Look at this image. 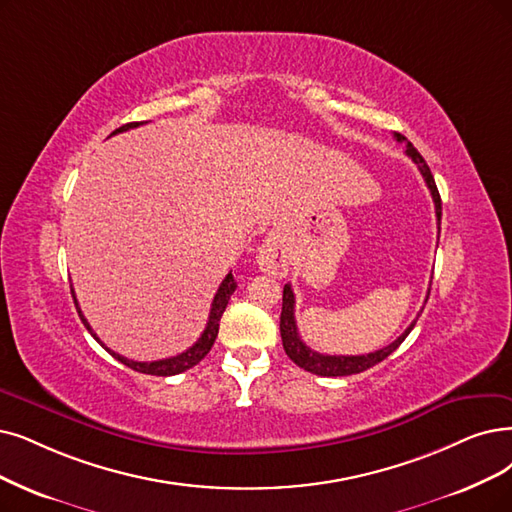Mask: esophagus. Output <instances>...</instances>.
<instances>
[{"label": "esophagus", "instance_id": "34e87169", "mask_svg": "<svg viewBox=\"0 0 512 512\" xmlns=\"http://www.w3.org/2000/svg\"><path fill=\"white\" fill-rule=\"evenodd\" d=\"M256 262H258L260 271L269 273L273 277H283L285 273H288L290 258H288V250H285V245L279 239V235L271 233L264 237V241L258 248V254H256Z\"/></svg>", "mask_w": 512, "mask_h": 512}]
</instances>
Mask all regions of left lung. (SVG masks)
Masks as SVG:
<instances>
[{"label": "left lung", "instance_id": "1", "mask_svg": "<svg viewBox=\"0 0 512 512\" xmlns=\"http://www.w3.org/2000/svg\"><path fill=\"white\" fill-rule=\"evenodd\" d=\"M395 138L399 142H405L407 149V157H412V161L418 166L428 191H431L433 195V201H435V214H437V224H441V197H439V191H437V185H435V178L431 174V168L426 166V161L422 159V155L414 149L412 142H407L405 136L401 134H395ZM441 229V227H439ZM294 292H292V285L285 283L283 285V306H281V321H279V332H281V340H283V351L285 355H288L298 367H302V370L311 372V374H317V376H351V374H359V372H365L370 370V367H374L376 363L384 361L388 355H391L393 351H397V346L407 338V334H410L414 330V325L418 321V317L410 323V327L388 346H384V349L376 351V353H367V355H323V353H317L313 349H309L302 340H300V334H298V327H296V317H294Z\"/></svg>", "mask_w": 512, "mask_h": 512}]
</instances>
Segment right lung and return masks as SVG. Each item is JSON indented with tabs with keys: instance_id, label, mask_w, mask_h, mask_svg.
Here are the masks:
<instances>
[{
	"instance_id": "add662e5",
	"label": "right lung",
	"mask_w": 512,
	"mask_h": 512,
	"mask_svg": "<svg viewBox=\"0 0 512 512\" xmlns=\"http://www.w3.org/2000/svg\"><path fill=\"white\" fill-rule=\"evenodd\" d=\"M140 124H142V121H140ZM140 124H138V121H134V124L121 126V128H117L111 136H115V134H119V132H128V130H132V128H138ZM235 288H237V281L233 279V273H229L227 277L222 279L220 288H218V292H216V296H214L212 309H210L208 325H206V330H203V334L199 336V340L191 346V349H187L185 353H180V355H176V357H168V359H159V361H132V359H126V357L117 355L115 351L107 349V346L100 342V338L92 332V327H90L88 319L84 317V313H81L73 288H71V296H73L75 309H77V313H79L81 323L86 325V330L94 336V340H96V342H100V346H105V349H107V351H109L117 361H121V363L128 365V367H132L134 372H140V374H151V376H176V374H180V372H187L189 367L197 365L203 357H206V355L210 353L212 344H214V340H216V336H218V323H220V317H222L224 309H227L229 298H231V294L235 292Z\"/></svg>"
}]
</instances>
